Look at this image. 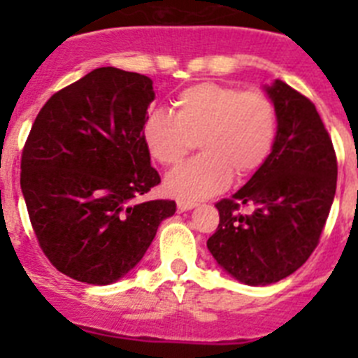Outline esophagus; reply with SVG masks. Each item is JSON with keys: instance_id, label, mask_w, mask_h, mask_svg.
Returning a JSON list of instances; mask_svg holds the SVG:
<instances>
[{"instance_id": "1", "label": "esophagus", "mask_w": 358, "mask_h": 358, "mask_svg": "<svg viewBox=\"0 0 358 358\" xmlns=\"http://www.w3.org/2000/svg\"><path fill=\"white\" fill-rule=\"evenodd\" d=\"M195 208V202L189 201H177V210L179 211H189Z\"/></svg>"}]
</instances>
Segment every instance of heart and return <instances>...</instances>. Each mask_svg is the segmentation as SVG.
Wrapping results in <instances>:
<instances>
[{"label":"heart","mask_w":358,"mask_h":358,"mask_svg":"<svg viewBox=\"0 0 358 358\" xmlns=\"http://www.w3.org/2000/svg\"><path fill=\"white\" fill-rule=\"evenodd\" d=\"M173 115L150 113L141 129L152 159L176 166L199 138L202 156L173 170L164 188L181 201H201L222 192L231 176L260 169L276 140V109L258 91L202 82L173 98Z\"/></svg>","instance_id":"1"}]
</instances>
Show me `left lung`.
Here are the masks:
<instances>
[{
  "label": "left lung",
  "mask_w": 358,
  "mask_h": 358,
  "mask_svg": "<svg viewBox=\"0 0 358 358\" xmlns=\"http://www.w3.org/2000/svg\"><path fill=\"white\" fill-rule=\"evenodd\" d=\"M264 90L276 109L273 150L233 197L215 204L220 222L208 238L217 264L251 287L276 283L308 260L337 186L334 145L314 103L283 80Z\"/></svg>",
  "instance_id": "8db88e82"
}]
</instances>
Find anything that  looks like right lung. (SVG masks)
Returning a JSON list of instances; mask_svg holds the SVG:
<instances>
[{"mask_svg": "<svg viewBox=\"0 0 358 358\" xmlns=\"http://www.w3.org/2000/svg\"><path fill=\"white\" fill-rule=\"evenodd\" d=\"M156 98L140 73L98 68L53 94L21 156V192L53 267L110 285L140 264L173 201L138 202L161 182L143 143Z\"/></svg>", "mask_w": 358, "mask_h": 358, "instance_id": "obj_1", "label": "right lung"}]
</instances>
